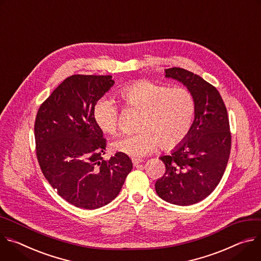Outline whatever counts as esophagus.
I'll list each match as a JSON object with an SVG mask.
<instances>
[{"label":"esophagus","instance_id":"obj_1","mask_svg":"<svg viewBox=\"0 0 261 261\" xmlns=\"http://www.w3.org/2000/svg\"><path fill=\"white\" fill-rule=\"evenodd\" d=\"M132 161H133L134 166H138L139 164L142 163V160H140V159H132Z\"/></svg>","mask_w":261,"mask_h":261}]
</instances>
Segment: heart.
<instances>
[{
  "label": "heart",
  "instance_id": "obj_1",
  "mask_svg": "<svg viewBox=\"0 0 261 261\" xmlns=\"http://www.w3.org/2000/svg\"><path fill=\"white\" fill-rule=\"evenodd\" d=\"M127 108L141 111L137 128L132 135L116 139L115 151L134 158L152 152L159 145L163 150H172L187 139L192 128L196 102L193 94L184 87L170 86L148 80L128 84L117 93ZM93 119L105 134L114 135L118 129L119 109L112 100L99 99L93 109Z\"/></svg>",
  "mask_w": 261,
  "mask_h": 261
}]
</instances>
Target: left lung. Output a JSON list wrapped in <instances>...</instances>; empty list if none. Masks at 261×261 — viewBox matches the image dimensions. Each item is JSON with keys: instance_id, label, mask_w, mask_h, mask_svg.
Returning a JSON list of instances; mask_svg holds the SVG:
<instances>
[{"instance_id": "obj_1", "label": "left lung", "mask_w": 261, "mask_h": 261, "mask_svg": "<svg viewBox=\"0 0 261 261\" xmlns=\"http://www.w3.org/2000/svg\"><path fill=\"white\" fill-rule=\"evenodd\" d=\"M167 77L181 82L196 102L195 120L187 139L168 155L155 182L158 195L176 205H192L211 195L227 167L231 133L227 109L215 86L179 67L165 70Z\"/></svg>"}]
</instances>
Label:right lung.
I'll list each match as a JSON object with an SVG mask.
<instances>
[{"mask_svg":"<svg viewBox=\"0 0 261 261\" xmlns=\"http://www.w3.org/2000/svg\"><path fill=\"white\" fill-rule=\"evenodd\" d=\"M113 85L111 75L68 76L36 115L40 169L58 195L76 207L96 210L110 203L133 169L127 154L102 159L107 141L94 122L93 109Z\"/></svg>","mask_w":261,"mask_h":261,"instance_id":"obj_1","label":"right lung"}]
</instances>
